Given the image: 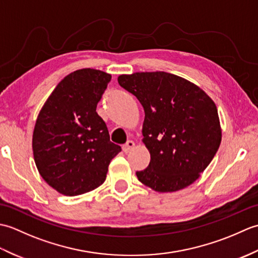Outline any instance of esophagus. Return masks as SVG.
<instances>
[{
	"mask_svg": "<svg viewBox=\"0 0 258 258\" xmlns=\"http://www.w3.org/2000/svg\"><path fill=\"white\" fill-rule=\"evenodd\" d=\"M134 146H135V143H134L133 141H127V142H126V143L123 145V152L126 153V154H127V153H130L131 151H132V150L134 149Z\"/></svg>",
	"mask_w": 258,
	"mask_h": 258,
	"instance_id": "obj_1",
	"label": "esophagus"
}]
</instances>
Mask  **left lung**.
<instances>
[{
  "label": "left lung",
  "instance_id": "left-lung-1",
  "mask_svg": "<svg viewBox=\"0 0 258 258\" xmlns=\"http://www.w3.org/2000/svg\"><path fill=\"white\" fill-rule=\"evenodd\" d=\"M117 81L145 112L142 133L151 162L136 172L140 182L161 193L194 183L222 141L215 103L199 86L171 73L141 72Z\"/></svg>",
  "mask_w": 258,
  "mask_h": 258
}]
</instances>
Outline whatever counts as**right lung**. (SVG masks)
<instances>
[{
  "mask_svg": "<svg viewBox=\"0 0 258 258\" xmlns=\"http://www.w3.org/2000/svg\"><path fill=\"white\" fill-rule=\"evenodd\" d=\"M111 74L82 69L59 82L38 114L33 132V155L45 182L67 196L95 189L108 165L122 151L109 141L96 106Z\"/></svg>",
  "mask_w": 258,
  "mask_h": 258,
  "instance_id": "right-lung-1",
  "label": "right lung"
}]
</instances>
